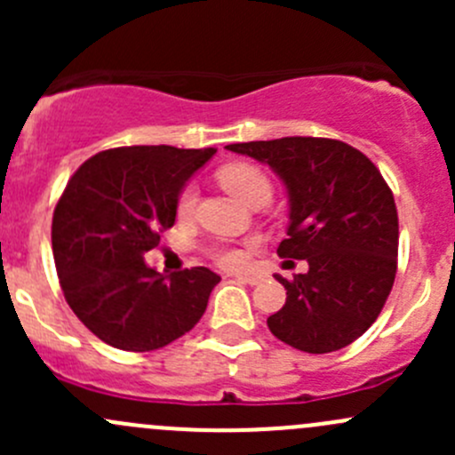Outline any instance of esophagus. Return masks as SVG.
Segmentation results:
<instances>
[{
	"label": "esophagus",
	"mask_w": 455,
	"mask_h": 455,
	"mask_svg": "<svg viewBox=\"0 0 455 455\" xmlns=\"http://www.w3.org/2000/svg\"><path fill=\"white\" fill-rule=\"evenodd\" d=\"M233 277L242 283H251V286H257V283L261 282V277H257V275H246V273H237V275H233Z\"/></svg>",
	"instance_id": "1"
}]
</instances>
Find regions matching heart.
I'll use <instances>...</instances> for the list:
<instances>
[{"instance_id": "b5f03b06", "label": "heart", "mask_w": 455, "mask_h": 455, "mask_svg": "<svg viewBox=\"0 0 455 455\" xmlns=\"http://www.w3.org/2000/svg\"><path fill=\"white\" fill-rule=\"evenodd\" d=\"M218 180L233 198H237L244 204H251L255 198H268L270 200V187L268 176L261 172L259 167L249 163H235L227 164L224 169H220ZM196 198H198V191H196L194 185H187L185 189L178 196V211L180 213H189L194 209ZM215 261L224 268H237L246 261V251L233 249V246H222V249H215Z\"/></svg>"}]
</instances>
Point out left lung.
<instances>
[{
    "instance_id": "8db88e82",
    "label": "left lung",
    "mask_w": 455,
    "mask_h": 455,
    "mask_svg": "<svg viewBox=\"0 0 455 455\" xmlns=\"http://www.w3.org/2000/svg\"><path fill=\"white\" fill-rule=\"evenodd\" d=\"M266 163L286 185V240L277 255L306 259L283 279L286 304L268 316L279 341L310 355L341 350L376 321L396 277L398 213L392 189L347 142L286 136L227 145Z\"/></svg>"
}]
</instances>
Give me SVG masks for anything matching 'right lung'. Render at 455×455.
Returning a JSON list of instances; mask_svg holds the SVG:
<instances>
[{
    "instance_id": "1",
    "label": "right lung",
    "mask_w": 455,
    "mask_h": 455,
    "mask_svg": "<svg viewBox=\"0 0 455 455\" xmlns=\"http://www.w3.org/2000/svg\"><path fill=\"white\" fill-rule=\"evenodd\" d=\"M218 149H105L68 180L52 215V253L72 313L108 346L149 352L189 332L220 275L204 266L163 275L145 264L176 222L178 196Z\"/></svg>"
}]
</instances>
